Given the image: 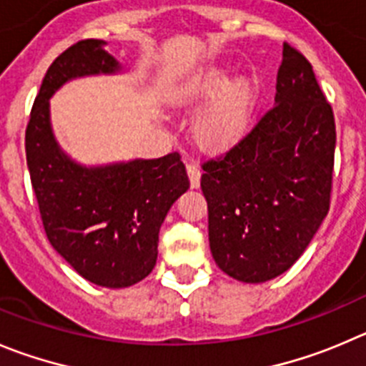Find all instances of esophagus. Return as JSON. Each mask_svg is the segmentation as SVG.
<instances>
[{"mask_svg": "<svg viewBox=\"0 0 366 366\" xmlns=\"http://www.w3.org/2000/svg\"><path fill=\"white\" fill-rule=\"evenodd\" d=\"M187 175H189V184L191 187L200 186V167L194 162L187 164Z\"/></svg>", "mask_w": 366, "mask_h": 366, "instance_id": "esophagus-1", "label": "esophagus"}]
</instances>
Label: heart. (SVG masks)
<instances>
[{
	"mask_svg": "<svg viewBox=\"0 0 366 366\" xmlns=\"http://www.w3.org/2000/svg\"><path fill=\"white\" fill-rule=\"evenodd\" d=\"M233 71L227 66H211L189 77L180 86L179 101L199 106L214 99L197 119L194 133L207 149H225L244 137L251 124L258 101V83L254 77L231 81Z\"/></svg>",
	"mask_w": 366,
	"mask_h": 366,
	"instance_id": "heart-1",
	"label": "heart"
}]
</instances>
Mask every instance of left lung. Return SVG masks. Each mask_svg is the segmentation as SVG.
Wrapping results in <instances>:
<instances>
[{"mask_svg":"<svg viewBox=\"0 0 366 366\" xmlns=\"http://www.w3.org/2000/svg\"><path fill=\"white\" fill-rule=\"evenodd\" d=\"M332 106L312 64L283 43L274 104L240 141L202 162L209 247L234 280L260 283L291 267L330 207Z\"/></svg>","mask_w":366,"mask_h":366,"instance_id":"obj_1","label":"left lung"}]
</instances>
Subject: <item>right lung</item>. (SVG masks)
Wrapping results in <instances>:
<instances>
[{
  "label": "right lung",
  "mask_w": 366,
  "mask_h": 366,
  "mask_svg": "<svg viewBox=\"0 0 366 366\" xmlns=\"http://www.w3.org/2000/svg\"><path fill=\"white\" fill-rule=\"evenodd\" d=\"M102 46V39L77 41L50 64L30 112L25 149L52 247L84 280L121 289L155 267L160 225L189 179L177 152L83 167L59 149L50 128L49 99L68 79L117 71L119 63Z\"/></svg>",
  "instance_id": "add662e5"
}]
</instances>
